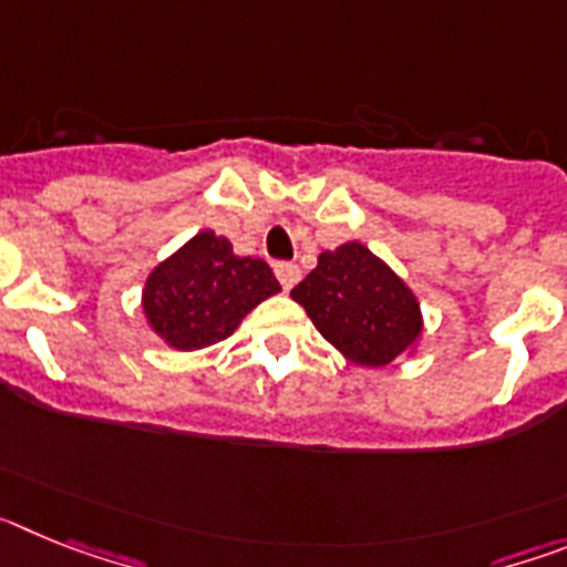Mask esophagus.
<instances>
[{
  "mask_svg": "<svg viewBox=\"0 0 567 567\" xmlns=\"http://www.w3.org/2000/svg\"><path fill=\"white\" fill-rule=\"evenodd\" d=\"M275 275H278L280 287L284 289H292L300 280V269L295 267V264H278V267H275Z\"/></svg>",
  "mask_w": 567,
  "mask_h": 567,
  "instance_id": "34e87169",
  "label": "esophagus"
}]
</instances>
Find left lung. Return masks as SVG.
<instances>
[{
  "label": "left lung",
  "instance_id": "8db88e82",
  "mask_svg": "<svg viewBox=\"0 0 567 567\" xmlns=\"http://www.w3.org/2000/svg\"><path fill=\"white\" fill-rule=\"evenodd\" d=\"M292 298L318 332L360 365L392 363L423 327L412 289L358 240L320 255Z\"/></svg>",
  "mask_w": 567,
  "mask_h": 567
}]
</instances>
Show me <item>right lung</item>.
Wrapping results in <instances>:
<instances>
[{
  "mask_svg": "<svg viewBox=\"0 0 567 567\" xmlns=\"http://www.w3.org/2000/svg\"><path fill=\"white\" fill-rule=\"evenodd\" d=\"M275 292L280 284L267 260L238 258L227 238L207 229L153 269L144 315L169 346L193 352L229 338Z\"/></svg>",
  "mask_w": 567,
  "mask_h": 567,
  "instance_id": "right-lung-1",
  "label": "right lung"
}]
</instances>
